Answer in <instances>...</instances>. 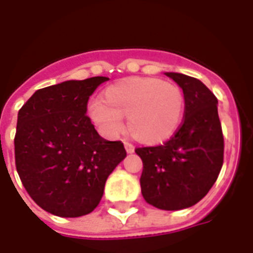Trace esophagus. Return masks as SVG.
<instances>
[{"instance_id":"1","label":"esophagus","mask_w":253,"mask_h":253,"mask_svg":"<svg viewBox=\"0 0 253 253\" xmlns=\"http://www.w3.org/2000/svg\"><path fill=\"white\" fill-rule=\"evenodd\" d=\"M125 149H126L127 153H134V150H135V148L132 146L131 143L128 142H125Z\"/></svg>"}]
</instances>
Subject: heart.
<instances>
[{
  "label": "heart",
  "instance_id": "obj_1",
  "mask_svg": "<svg viewBox=\"0 0 253 253\" xmlns=\"http://www.w3.org/2000/svg\"><path fill=\"white\" fill-rule=\"evenodd\" d=\"M184 111L186 96L177 84L156 77H128L105 88L103 101H89L86 115L107 138L121 134L126 116L134 139L159 145L175 135Z\"/></svg>",
  "mask_w": 253,
  "mask_h": 253
}]
</instances>
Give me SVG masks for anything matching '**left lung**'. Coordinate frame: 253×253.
<instances>
[{"mask_svg":"<svg viewBox=\"0 0 253 253\" xmlns=\"http://www.w3.org/2000/svg\"><path fill=\"white\" fill-rule=\"evenodd\" d=\"M184 92L186 111L180 128L168 142L138 148L143 170L139 183L149 205L181 210L205 198L223 163V137L218 100L205 84L181 73H165Z\"/></svg>","mask_w":253,"mask_h":253,"instance_id":"obj_1","label":"left lung"}]
</instances>
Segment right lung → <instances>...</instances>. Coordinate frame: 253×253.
Returning <instances> with one entry per match:
<instances>
[{"label":"right lung","mask_w":253,"mask_h":253,"mask_svg":"<svg viewBox=\"0 0 253 253\" xmlns=\"http://www.w3.org/2000/svg\"><path fill=\"white\" fill-rule=\"evenodd\" d=\"M108 77L69 80L39 89L17 115L16 168L38 206L58 217L92 212L107 177L126 157L121 141H107L86 116V104Z\"/></svg>","instance_id":"right-lung-1"}]
</instances>
